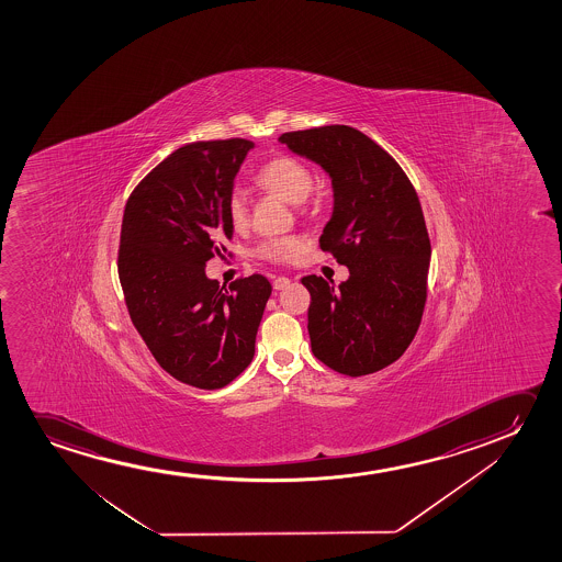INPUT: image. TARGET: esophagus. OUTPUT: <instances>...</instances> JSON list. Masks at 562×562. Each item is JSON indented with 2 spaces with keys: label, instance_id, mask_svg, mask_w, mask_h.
<instances>
[{
  "label": "esophagus",
  "instance_id": "1",
  "mask_svg": "<svg viewBox=\"0 0 562 562\" xmlns=\"http://www.w3.org/2000/svg\"><path fill=\"white\" fill-rule=\"evenodd\" d=\"M290 282H292V280H290V278L288 277H278L277 280L272 282V288H274L277 292H280V290H284V288H288V285H290Z\"/></svg>",
  "mask_w": 562,
  "mask_h": 562
}]
</instances>
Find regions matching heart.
<instances>
[{
    "label": "heart",
    "instance_id": "1",
    "mask_svg": "<svg viewBox=\"0 0 562 562\" xmlns=\"http://www.w3.org/2000/svg\"><path fill=\"white\" fill-rule=\"evenodd\" d=\"M255 182L265 192L278 195L280 200L288 201L292 205H300L313 192L315 175L297 157L278 155L257 170ZM226 213L234 231H244L249 223V209L241 193H232ZM301 249H303V239L297 236H280V238L261 241L255 249V255L262 261L282 265V262L293 261L301 254Z\"/></svg>",
    "mask_w": 562,
    "mask_h": 562
}]
</instances>
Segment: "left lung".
<instances>
[{
  "label": "left lung",
  "mask_w": 562,
  "mask_h": 562,
  "mask_svg": "<svg viewBox=\"0 0 562 562\" xmlns=\"http://www.w3.org/2000/svg\"><path fill=\"white\" fill-rule=\"evenodd\" d=\"M278 139L330 175L334 213L321 249L349 269L338 288L301 278L313 353L346 376L385 369L415 339L428 295L431 246L415 186L392 155L346 124Z\"/></svg>",
  "instance_id": "1"
}]
</instances>
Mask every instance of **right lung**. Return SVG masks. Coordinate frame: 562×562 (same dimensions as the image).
I'll use <instances>...</instances> for the list:
<instances>
[{"label":"right lung","mask_w":562,"mask_h":562,"mask_svg":"<svg viewBox=\"0 0 562 562\" xmlns=\"http://www.w3.org/2000/svg\"><path fill=\"white\" fill-rule=\"evenodd\" d=\"M254 142H193L159 162L126 201L119 278L134 328L178 382L218 390L255 355L272 285L262 274L209 280L205 265L232 238L228 200Z\"/></svg>","instance_id":"1"}]
</instances>
